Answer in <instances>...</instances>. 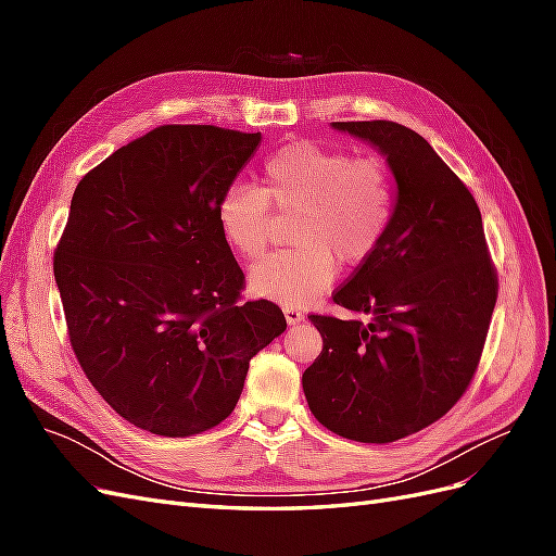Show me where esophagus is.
I'll list each match as a JSON object with an SVG mask.
<instances>
[{"instance_id":"1","label":"esophagus","mask_w":556,"mask_h":556,"mask_svg":"<svg viewBox=\"0 0 556 556\" xmlns=\"http://www.w3.org/2000/svg\"><path fill=\"white\" fill-rule=\"evenodd\" d=\"M282 313H285V319H288V325H299L301 319H304V313H301V311L294 308V306H285Z\"/></svg>"}]
</instances>
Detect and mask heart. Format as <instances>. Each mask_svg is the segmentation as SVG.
<instances>
[{
    "instance_id": "1",
    "label": "heart",
    "mask_w": 556,
    "mask_h": 556,
    "mask_svg": "<svg viewBox=\"0 0 556 556\" xmlns=\"http://www.w3.org/2000/svg\"><path fill=\"white\" fill-rule=\"evenodd\" d=\"M271 208L296 215L294 248L274 252L252 266L250 290L285 306H306L345 266H362L392 229L396 180L380 157L294 141L262 166V185L231 182L215 204L225 243L245 260L260 257L274 225Z\"/></svg>"
}]
</instances>
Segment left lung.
<instances>
[{"label":"left lung","mask_w":556,"mask_h":556,"mask_svg":"<svg viewBox=\"0 0 556 556\" xmlns=\"http://www.w3.org/2000/svg\"><path fill=\"white\" fill-rule=\"evenodd\" d=\"M331 127L387 157L396 208L380 250L333 292L355 317L311 315L323 352L301 382L329 431L394 443L441 419L468 390L498 278L473 194L417 131L392 121Z\"/></svg>","instance_id":"left-lung-1"}]
</instances>
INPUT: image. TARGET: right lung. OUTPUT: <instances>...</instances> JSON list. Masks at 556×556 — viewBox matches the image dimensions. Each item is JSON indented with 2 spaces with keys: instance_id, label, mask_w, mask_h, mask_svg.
<instances>
[{
  "instance_id": "right-lung-1",
  "label": "right lung",
  "mask_w": 556,
  "mask_h": 556,
  "mask_svg": "<svg viewBox=\"0 0 556 556\" xmlns=\"http://www.w3.org/2000/svg\"><path fill=\"white\" fill-rule=\"evenodd\" d=\"M262 134L162 125L80 178L53 271L74 355L134 427L208 431L243 392L250 359L288 329L245 276L215 204Z\"/></svg>"
}]
</instances>
